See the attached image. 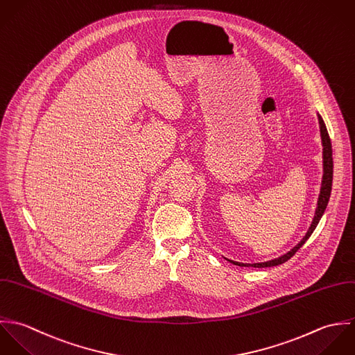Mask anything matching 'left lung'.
Masks as SVG:
<instances>
[{
	"mask_svg": "<svg viewBox=\"0 0 355 355\" xmlns=\"http://www.w3.org/2000/svg\"><path fill=\"white\" fill-rule=\"evenodd\" d=\"M318 116V123H320V135H321V142H322V181H321V189H320V195H318V200H317V207H315V213L313 216L311 225L309 227V230L306 232V234L303 236V239L292 248L289 250L286 254H284L279 258L266 261V262H259V263H243V262H236L232 261L229 258H225L227 262L236 265V266H241V268H273V266H279L284 262H286L288 259H291L296 251L309 240V237L311 236V233L314 232V229L317 227L320 219L322 218V215L325 213V209L328 206L329 198H331V191H332V178H334V159H332V144L331 139L327 130V126L324 123V119L321 118V115L317 112Z\"/></svg>",
	"mask_w": 355,
	"mask_h": 355,
	"instance_id": "1",
	"label": "left lung"
}]
</instances>
